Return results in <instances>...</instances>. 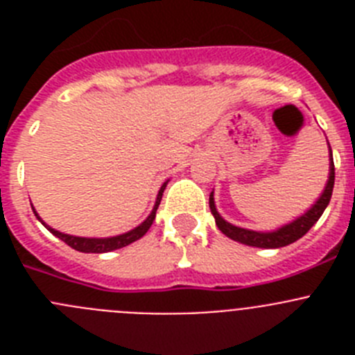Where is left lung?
I'll list each match as a JSON object with an SVG mask.
<instances>
[{
  "instance_id": "obj_1",
  "label": "left lung",
  "mask_w": 355,
  "mask_h": 355,
  "mask_svg": "<svg viewBox=\"0 0 355 355\" xmlns=\"http://www.w3.org/2000/svg\"><path fill=\"white\" fill-rule=\"evenodd\" d=\"M332 188H334V162H332V153H331V174H329L327 187H325L324 193L316 200V205L313 206L307 213H304L300 218L293 220L291 224L284 225V227L277 229L274 233H256V231H249V229H241L236 227V225L229 224L218 215L215 208V200H213V193L209 196V209H211L213 216H215V222L218 225L222 233L225 236H229L231 240H236L240 243H245V245L252 247H261V249H279V247L290 245L293 241H297L299 238H302L304 234L316 224L322 213L327 208L329 200H331L332 196Z\"/></svg>"
}]
</instances>
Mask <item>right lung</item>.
Returning a JSON list of instances; mask_svg holds the SVG:
<instances>
[{
    "label": "right lung",
    "mask_w": 355,
    "mask_h": 355,
    "mask_svg": "<svg viewBox=\"0 0 355 355\" xmlns=\"http://www.w3.org/2000/svg\"><path fill=\"white\" fill-rule=\"evenodd\" d=\"M165 187H167V183H163V187L159 188L158 192V197H156V205L155 208H153V211H150V215L147 216L146 220L142 222V224L139 225V227L131 229L130 233H124V234H119V236H112V238H80V236H71V234H64L60 233V231H55V229H51L49 225L44 224L42 220H40V216L37 215L35 211V216L39 218L40 222H42L46 227L51 231L53 234H55L56 238H60L62 241H65L69 247H72L74 250H80V252H96V254H101V252H110V250H115V249H121V247H126L130 245V243H133V241H137L139 238H142L144 234L149 231V227L153 225V222H155V216H156V209H158L159 206V200H162V196H163V190H165Z\"/></svg>",
    "instance_id": "1"
}]
</instances>
